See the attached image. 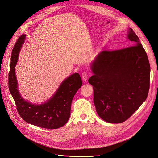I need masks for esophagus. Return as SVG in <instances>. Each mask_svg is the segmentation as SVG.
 Wrapping results in <instances>:
<instances>
[{
  "label": "esophagus",
  "instance_id": "esophagus-1",
  "mask_svg": "<svg viewBox=\"0 0 158 158\" xmlns=\"http://www.w3.org/2000/svg\"><path fill=\"white\" fill-rule=\"evenodd\" d=\"M88 77V73L86 70H84L82 73V78L83 81H86Z\"/></svg>",
  "mask_w": 158,
  "mask_h": 158
}]
</instances>
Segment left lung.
Segmentation results:
<instances>
[{
  "label": "left lung",
  "mask_w": 158,
  "mask_h": 158,
  "mask_svg": "<svg viewBox=\"0 0 158 158\" xmlns=\"http://www.w3.org/2000/svg\"><path fill=\"white\" fill-rule=\"evenodd\" d=\"M131 45L105 50L93 63V85L96 112L103 120L119 123L130 118L146 99L150 86V65L139 38L130 28Z\"/></svg>",
  "instance_id": "8db88e82"
}]
</instances>
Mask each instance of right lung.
<instances>
[{"label": "right lung", "mask_w": 158, "mask_h": 158, "mask_svg": "<svg viewBox=\"0 0 158 158\" xmlns=\"http://www.w3.org/2000/svg\"><path fill=\"white\" fill-rule=\"evenodd\" d=\"M24 38V35L19 37L12 51L9 73V91L19 114L25 122L44 128H59L64 126L70 117L72 101L81 87L82 79L78 73L71 75L63 81L53 96L42 105H36L24 101L18 90L14 69Z\"/></svg>", "instance_id": "obj_1"}]
</instances>
